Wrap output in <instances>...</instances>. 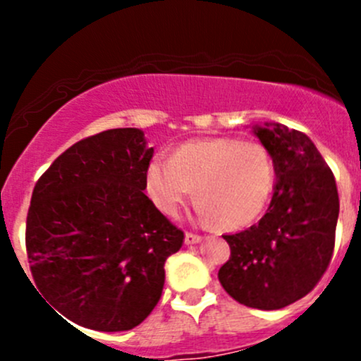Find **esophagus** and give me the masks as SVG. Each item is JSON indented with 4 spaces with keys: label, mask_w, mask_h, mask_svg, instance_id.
Here are the masks:
<instances>
[{
    "label": "esophagus",
    "mask_w": 361,
    "mask_h": 361,
    "mask_svg": "<svg viewBox=\"0 0 361 361\" xmlns=\"http://www.w3.org/2000/svg\"><path fill=\"white\" fill-rule=\"evenodd\" d=\"M202 241V235L194 234V232H187L185 234V245H197Z\"/></svg>",
    "instance_id": "1"
}]
</instances>
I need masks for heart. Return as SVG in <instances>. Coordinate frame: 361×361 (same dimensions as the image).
<instances>
[{"mask_svg": "<svg viewBox=\"0 0 361 361\" xmlns=\"http://www.w3.org/2000/svg\"><path fill=\"white\" fill-rule=\"evenodd\" d=\"M274 185L271 152L238 137L188 141L171 159H152L147 169V190L164 214H178L194 188L199 218L221 228L253 224L271 201Z\"/></svg>", "mask_w": 361, "mask_h": 361, "instance_id": "b5f03b06", "label": "heart"}]
</instances>
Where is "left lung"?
<instances>
[{
	"instance_id": "obj_1",
	"label": "left lung",
	"mask_w": 361,
	"mask_h": 361,
	"mask_svg": "<svg viewBox=\"0 0 361 361\" xmlns=\"http://www.w3.org/2000/svg\"><path fill=\"white\" fill-rule=\"evenodd\" d=\"M253 134L274 159V194L257 225L224 235L231 258L218 279L239 304L272 311L305 297L325 274L336 245L338 194L307 134L276 122L253 126Z\"/></svg>"
}]
</instances>
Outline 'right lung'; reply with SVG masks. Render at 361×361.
Instances as JSON below:
<instances>
[{
    "label": "right lung",
    "mask_w": 361,
    "mask_h": 361,
    "mask_svg": "<svg viewBox=\"0 0 361 361\" xmlns=\"http://www.w3.org/2000/svg\"><path fill=\"white\" fill-rule=\"evenodd\" d=\"M152 157L143 130L110 129L69 147L35 185L25 224L32 278L76 325L130 330L162 295L164 264L183 232L145 195Z\"/></svg>",
    "instance_id": "1"
}]
</instances>
